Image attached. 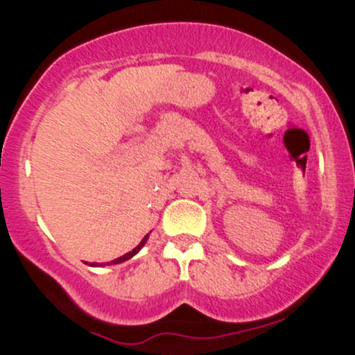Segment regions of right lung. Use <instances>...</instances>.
Segmentation results:
<instances>
[{"label":"right lung","instance_id":"right-lung-1","mask_svg":"<svg viewBox=\"0 0 355 355\" xmlns=\"http://www.w3.org/2000/svg\"><path fill=\"white\" fill-rule=\"evenodd\" d=\"M146 240H148V234H146V235H145V237H144V240H141V242H140V243H138V245H137L135 248H133V250H132V252H128V254H125V255L118 257V259H115V260H112V262H107V266H115V263H121V262H125V260H130V259H132V257H133V255H137V254H138V252H140V250H141V247H144V245H145V243H146ZM89 266H92V267H100V263H89Z\"/></svg>","mask_w":355,"mask_h":355}]
</instances>
